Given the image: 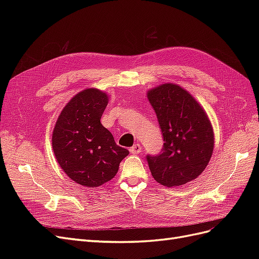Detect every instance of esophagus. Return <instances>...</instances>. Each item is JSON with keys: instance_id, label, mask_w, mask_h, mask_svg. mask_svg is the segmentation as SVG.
<instances>
[{"instance_id": "esophagus-1", "label": "esophagus", "mask_w": 259, "mask_h": 259, "mask_svg": "<svg viewBox=\"0 0 259 259\" xmlns=\"http://www.w3.org/2000/svg\"><path fill=\"white\" fill-rule=\"evenodd\" d=\"M130 151L133 153V154H138L140 153V151H142V146H140V144H135L133 147L130 148Z\"/></svg>"}]
</instances>
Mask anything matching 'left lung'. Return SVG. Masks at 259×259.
Returning a JSON list of instances; mask_svg holds the SVG:
<instances>
[{"mask_svg": "<svg viewBox=\"0 0 259 259\" xmlns=\"http://www.w3.org/2000/svg\"><path fill=\"white\" fill-rule=\"evenodd\" d=\"M163 134L158 155H147L153 178L165 187L182 186L198 178L214 150V130L203 107L174 83L147 92Z\"/></svg>", "mask_w": 259, "mask_h": 259, "instance_id": "obj_1", "label": "left lung"}]
</instances>
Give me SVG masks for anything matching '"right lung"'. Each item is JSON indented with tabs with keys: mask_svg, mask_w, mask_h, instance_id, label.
I'll return each mask as SVG.
<instances>
[{
	"mask_svg": "<svg viewBox=\"0 0 259 259\" xmlns=\"http://www.w3.org/2000/svg\"><path fill=\"white\" fill-rule=\"evenodd\" d=\"M108 100L107 93L85 89L69 100L54 126L55 158L68 177L84 187L95 188L111 180L130 153L100 123Z\"/></svg>",
	"mask_w": 259,
	"mask_h": 259,
	"instance_id": "obj_1",
	"label": "right lung"
}]
</instances>
